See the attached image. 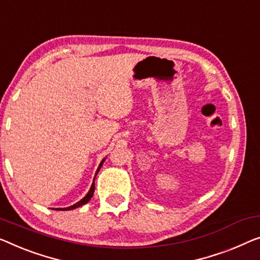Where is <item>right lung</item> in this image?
<instances>
[{
    "label": "right lung",
    "instance_id": "1",
    "mask_svg": "<svg viewBox=\"0 0 260 260\" xmlns=\"http://www.w3.org/2000/svg\"><path fill=\"white\" fill-rule=\"evenodd\" d=\"M103 164H104V160L102 161V164L99 165V168H98V170H96V173H95V175L96 174H98V172H99V169H100V167H102L103 166ZM93 193H94V182H93L92 183V185H91V189H90V191L87 192V195L84 197L83 200L81 201H79L78 203H76V204H73V205H71V207H69V208H64V209H55V210H72V209H76V208H79V207H81V205L83 204H85V203H87L88 201L91 200V197L93 196Z\"/></svg>",
    "mask_w": 260,
    "mask_h": 260
}]
</instances>
